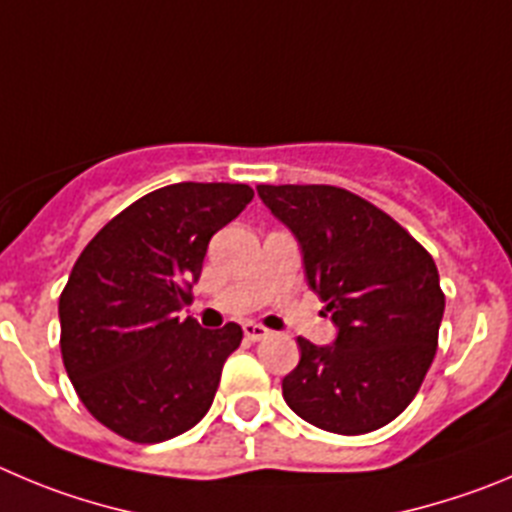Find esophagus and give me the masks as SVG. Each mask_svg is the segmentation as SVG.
I'll use <instances>...</instances> for the list:
<instances>
[{
    "instance_id": "esophagus-1",
    "label": "esophagus",
    "mask_w": 512,
    "mask_h": 512,
    "mask_svg": "<svg viewBox=\"0 0 512 512\" xmlns=\"http://www.w3.org/2000/svg\"><path fill=\"white\" fill-rule=\"evenodd\" d=\"M242 331H245L247 341H262V338L270 336V331H267L265 326H260V323H252V321H247L245 326H242Z\"/></svg>"
}]
</instances>
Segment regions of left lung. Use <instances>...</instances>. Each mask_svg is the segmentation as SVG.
<instances>
[{"label":"left lung","mask_w":512,"mask_h":512,"mask_svg":"<svg viewBox=\"0 0 512 512\" xmlns=\"http://www.w3.org/2000/svg\"><path fill=\"white\" fill-rule=\"evenodd\" d=\"M257 194L295 234L308 285L338 328L333 346L298 338L283 396L300 419L366 434L399 417L437 353L444 293L432 255L399 222L328 184H260Z\"/></svg>","instance_id":"left-lung-1"}]
</instances>
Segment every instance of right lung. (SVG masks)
I'll list each match as a JSON object with an SVG mask.
<instances>
[{"instance_id":"add662e5","label":"right lung","mask_w":512,"mask_h":512,"mask_svg":"<svg viewBox=\"0 0 512 512\" xmlns=\"http://www.w3.org/2000/svg\"><path fill=\"white\" fill-rule=\"evenodd\" d=\"M252 197L247 184L164 186L116 214L80 252L60 295L62 364L85 409L111 432L156 444L209 412L242 328L207 331L179 310L214 232Z\"/></svg>"}]
</instances>
